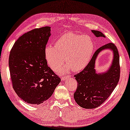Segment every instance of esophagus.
Masks as SVG:
<instances>
[{
	"label": "esophagus",
	"mask_w": 130,
	"mask_h": 130,
	"mask_svg": "<svg viewBox=\"0 0 130 130\" xmlns=\"http://www.w3.org/2000/svg\"><path fill=\"white\" fill-rule=\"evenodd\" d=\"M70 77V76L69 75H68V76H62V77L61 78V80H62V81H64V80L67 79V78H69Z\"/></svg>",
	"instance_id": "34e87169"
}]
</instances>
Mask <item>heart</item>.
<instances>
[{
	"label": "heart",
	"mask_w": 130,
	"mask_h": 130,
	"mask_svg": "<svg viewBox=\"0 0 130 130\" xmlns=\"http://www.w3.org/2000/svg\"><path fill=\"white\" fill-rule=\"evenodd\" d=\"M94 48V42L89 36L66 33L56 40L55 46H45L44 56L53 71L60 69L65 59L67 64L63 71L71 69L74 71H79L88 65Z\"/></svg>",
	"instance_id": "b5f03b06"
}]
</instances>
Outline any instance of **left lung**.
<instances>
[{
    "label": "left lung",
    "mask_w": 130,
    "mask_h": 130,
    "mask_svg": "<svg viewBox=\"0 0 130 130\" xmlns=\"http://www.w3.org/2000/svg\"><path fill=\"white\" fill-rule=\"evenodd\" d=\"M96 37H105L101 31L92 30ZM109 50L113 53L111 64L104 72H99L95 69L98 56L103 51ZM119 55L116 46L108 43L95 51L87 66L74 76L77 81V88L74 94L76 103L85 109H93L101 105L118 85L120 78Z\"/></svg>",
    "instance_id": "8db88e82"
}]
</instances>
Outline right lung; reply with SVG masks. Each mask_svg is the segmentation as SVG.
<instances>
[{"label":"right lung","mask_w":130,"mask_h":130,"mask_svg":"<svg viewBox=\"0 0 130 130\" xmlns=\"http://www.w3.org/2000/svg\"><path fill=\"white\" fill-rule=\"evenodd\" d=\"M51 35L50 26L33 29L21 36L10 51L8 64L13 89L28 104L43 103L60 82L44 56Z\"/></svg>","instance_id":"add662e5"}]
</instances>
